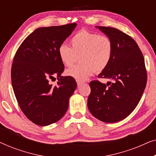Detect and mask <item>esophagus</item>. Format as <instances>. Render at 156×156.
Masks as SVG:
<instances>
[{
	"mask_svg": "<svg viewBox=\"0 0 156 156\" xmlns=\"http://www.w3.org/2000/svg\"><path fill=\"white\" fill-rule=\"evenodd\" d=\"M76 84H77V86H80L81 84H83V82H82V81H79V80H76Z\"/></svg>",
	"mask_w": 156,
	"mask_h": 156,
	"instance_id": "obj_1",
	"label": "esophagus"
}]
</instances>
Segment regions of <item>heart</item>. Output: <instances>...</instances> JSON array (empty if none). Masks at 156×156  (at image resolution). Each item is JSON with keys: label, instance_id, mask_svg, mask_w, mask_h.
Masks as SVG:
<instances>
[{"label": "heart", "instance_id": "obj_1", "mask_svg": "<svg viewBox=\"0 0 156 156\" xmlns=\"http://www.w3.org/2000/svg\"><path fill=\"white\" fill-rule=\"evenodd\" d=\"M72 48L62 44L58 55L62 63L72 67L80 57L79 65L66 70L67 76L79 81L88 79L94 71L103 72L109 65L114 54V44L108 36L82 30L76 33L71 40Z\"/></svg>", "mask_w": 156, "mask_h": 156}]
</instances>
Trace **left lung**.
Returning <instances> with one entry per match:
<instances>
[{
  "label": "left lung",
  "mask_w": 156,
  "mask_h": 156,
  "mask_svg": "<svg viewBox=\"0 0 156 156\" xmlns=\"http://www.w3.org/2000/svg\"><path fill=\"white\" fill-rule=\"evenodd\" d=\"M114 44V54L107 67L98 76L112 82L89 83V112L106 123L123 120L133 112L140 100L147 82L144 57L131 36L110 27H98Z\"/></svg>",
  "instance_id": "obj_1"
}]
</instances>
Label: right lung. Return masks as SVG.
Instances as JSON below:
<instances>
[{
  "label": "right lung",
  "mask_w": 156,
  "mask_h": 156,
  "mask_svg": "<svg viewBox=\"0 0 156 156\" xmlns=\"http://www.w3.org/2000/svg\"><path fill=\"white\" fill-rule=\"evenodd\" d=\"M76 25L39 27L25 38L15 55L12 89L23 114L35 124L44 126L56 123L67 111L76 82L72 76H61L65 66L58 48ZM55 76L58 86L52 87L49 81Z\"/></svg>",
  "instance_id": "right-lung-1"
}]
</instances>
